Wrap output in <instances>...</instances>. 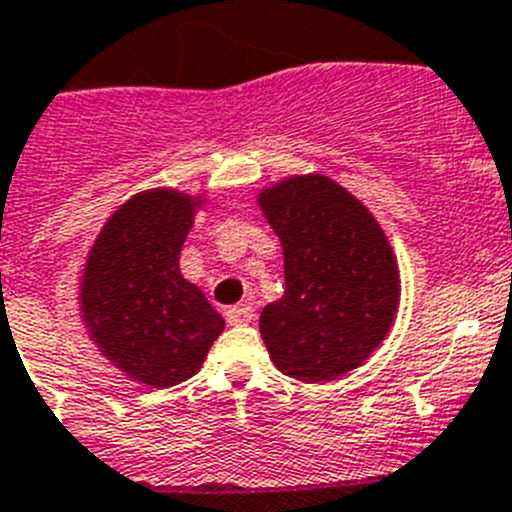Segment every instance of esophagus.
I'll use <instances>...</instances> for the list:
<instances>
[{"label":"esophagus","instance_id":"esophagus-1","mask_svg":"<svg viewBox=\"0 0 512 512\" xmlns=\"http://www.w3.org/2000/svg\"><path fill=\"white\" fill-rule=\"evenodd\" d=\"M227 321L232 326H247L255 321V311H252L250 303H239V306H232L227 311Z\"/></svg>","mask_w":512,"mask_h":512}]
</instances>
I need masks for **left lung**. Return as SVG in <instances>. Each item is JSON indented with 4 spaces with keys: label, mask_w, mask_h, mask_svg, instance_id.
I'll use <instances>...</instances> for the list:
<instances>
[{
    "label": "left lung",
    "mask_w": 512,
    "mask_h": 512,
    "mask_svg": "<svg viewBox=\"0 0 512 512\" xmlns=\"http://www.w3.org/2000/svg\"><path fill=\"white\" fill-rule=\"evenodd\" d=\"M283 242L285 293L260 313L275 367L329 382L359 367L398 311V265L370 211L326 176H296L260 193Z\"/></svg>",
    "instance_id": "1"
}]
</instances>
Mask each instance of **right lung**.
<instances>
[{
    "label": "right lung",
    "mask_w": 512,
    "mask_h": 512,
    "mask_svg": "<svg viewBox=\"0 0 512 512\" xmlns=\"http://www.w3.org/2000/svg\"><path fill=\"white\" fill-rule=\"evenodd\" d=\"M193 199L158 188L130 199L101 229L81 283L96 347L135 380L170 388L196 375L224 319L178 270Z\"/></svg>",
    "instance_id": "1"
}]
</instances>
